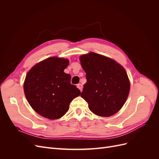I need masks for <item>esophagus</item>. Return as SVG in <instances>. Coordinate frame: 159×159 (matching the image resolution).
Instances as JSON below:
<instances>
[{
    "label": "esophagus",
    "mask_w": 159,
    "mask_h": 159,
    "mask_svg": "<svg viewBox=\"0 0 159 159\" xmlns=\"http://www.w3.org/2000/svg\"><path fill=\"white\" fill-rule=\"evenodd\" d=\"M77 87H78V88L81 91H82V89H83V85H82V84H78V85H77Z\"/></svg>",
    "instance_id": "esophagus-1"
}]
</instances>
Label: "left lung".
<instances>
[{
    "instance_id": "1",
    "label": "left lung",
    "mask_w": 159,
    "mask_h": 159,
    "mask_svg": "<svg viewBox=\"0 0 159 159\" xmlns=\"http://www.w3.org/2000/svg\"><path fill=\"white\" fill-rule=\"evenodd\" d=\"M87 82L81 97L89 109L101 117L117 113L128 98L130 82L125 70L115 60L90 52L80 57Z\"/></svg>"
}]
</instances>
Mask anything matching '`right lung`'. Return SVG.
<instances>
[{
  "label": "right lung",
  "instance_id": "right-lung-1",
  "mask_svg": "<svg viewBox=\"0 0 159 159\" xmlns=\"http://www.w3.org/2000/svg\"><path fill=\"white\" fill-rule=\"evenodd\" d=\"M68 59L50 57L34 66L24 83L26 98L32 109L41 116L57 119L66 114L70 104L81 93L71 84V75L64 70Z\"/></svg>",
  "mask_w": 159,
  "mask_h": 159
}]
</instances>
